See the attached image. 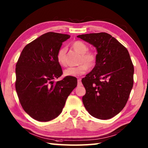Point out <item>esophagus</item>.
Here are the masks:
<instances>
[{
	"mask_svg": "<svg viewBox=\"0 0 148 148\" xmlns=\"http://www.w3.org/2000/svg\"><path fill=\"white\" fill-rule=\"evenodd\" d=\"M77 86H82V83H81V78H79V79H77Z\"/></svg>",
	"mask_w": 148,
	"mask_h": 148,
	"instance_id": "1",
	"label": "esophagus"
}]
</instances>
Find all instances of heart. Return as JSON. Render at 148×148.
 <instances>
[{
	"instance_id": "heart-1",
	"label": "heart",
	"mask_w": 148,
	"mask_h": 148,
	"mask_svg": "<svg viewBox=\"0 0 148 148\" xmlns=\"http://www.w3.org/2000/svg\"><path fill=\"white\" fill-rule=\"evenodd\" d=\"M72 48L81 55L80 58L81 64L77 67H69L64 71V75L67 77H79L87 72L89 67H92L95 65L97 62V55L95 53L88 51V46L86 43L80 40L75 41L72 45ZM67 49L65 47H62L58 51L56 59L58 64L64 66L65 64V55Z\"/></svg>"
}]
</instances>
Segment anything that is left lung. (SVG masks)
Returning a JSON list of instances; mask_svg holds the SVG:
<instances>
[{"mask_svg": "<svg viewBox=\"0 0 148 148\" xmlns=\"http://www.w3.org/2000/svg\"><path fill=\"white\" fill-rule=\"evenodd\" d=\"M97 49L95 67L82 83L86 89L83 102L93 117L108 119L120 112L134 84V65L124 46L110 34L93 33L77 36Z\"/></svg>", "mask_w": 148, "mask_h": 148, "instance_id": "obj_1", "label": "left lung"}]
</instances>
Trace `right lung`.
<instances>
[{
	"instance_id": "add662e5",
	"label": "right lung",
	"mask_w": 148,
	"mask_h": 148,
	"mask_svg": "<svg viewBox=\"0 0 148 148\" xmlns=\"http://www.w3.org/2000/svg\"><path fill=\"white\" fill-rule=\"evenodd\" d=\"M70 36L48 32L28 44L16 65L15 87L22 108L39 121H49L62 112L68 96L77 86L74 77L62 74L56 59L62 42Z\"/></svg>"
}]
</instances>
